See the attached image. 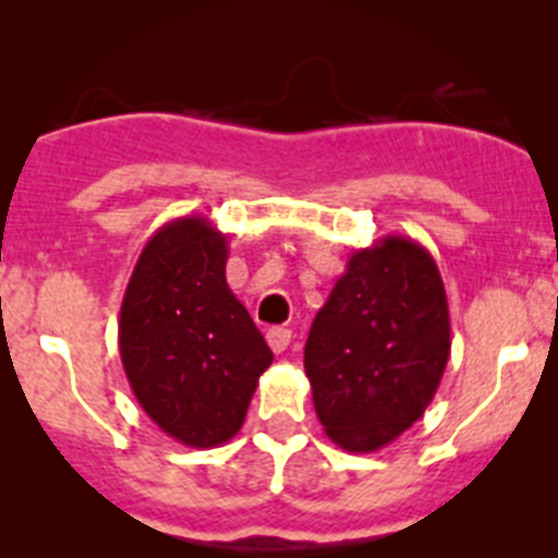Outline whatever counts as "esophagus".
I'll list each match as a JSON object with an SVG mask.
<instances>
[{"label": "esophagus", "mask_w": 558, "mask_h": 558, "mask_svg": "<svg viewBox=\"0 0 558 558\" xmlns=\"http://www.w3.org/2000/svg\"><path fill=\"white\" fill-rule=\"evenodd\" d=\"M290 340H293V331L284 329V326H274V329H268V345L274 349V354H282V351L290 345Z\"/></svg>", "instance_id": "1"}]
</instances>
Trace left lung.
<instances>
[{"label":"left lung","instance_id":"8db88e82","mask_svg":"<svg viewBox=\"0 0 558 558\" xmlns=\"http://www.w3.org/2000/svg\"><path fill=\"white\" fill-rule=\"evenodd\" d=\"M448 356L451 318L432 254L398 234L360 248L304 345L320 426L342 451L390 446L423 417Z\"/></svg>","mask_w":558,"mask_h":558}]
</instances>
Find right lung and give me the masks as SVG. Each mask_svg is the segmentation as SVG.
Listing matches in <instances>:
<instances>
[{
  "label": "right lung",
  "mask_w": 558,
  "mask_h": 558,
  "mask_svg": "<svg viewBox=\"0 0 558 558\" xmlns=\"http://www.w3.org/2000/svg\"><path fill=\"white\" fill-rule=\"evenodd\" d=\"M227 257V234L213 221H168L143 245L121 301L119 351L132 392L182 446L229 442L274 362L229 290Z\"/></svg>",
  "instance_id": "1"
}]
</instances>
